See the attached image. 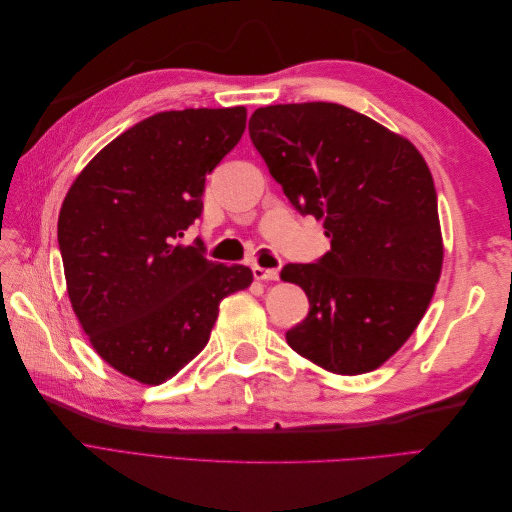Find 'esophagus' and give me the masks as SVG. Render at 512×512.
<instances>
[{"instance_id": "1", "label": "esophagus", "mask_w": 512, "mask_h": 512, "mask_svg": "<svg viewBox=\"0 0 512 512\" xmlns=\"http://www.w3.org/2000/svg\"><path fill=\"white\" fill-rule=\"evenodd\" d=\"M252 271H254V277H256V280H267V282L280 280V271H277V269H262V267L254 265V267H252Z\"/></svg>"}]
</instances>
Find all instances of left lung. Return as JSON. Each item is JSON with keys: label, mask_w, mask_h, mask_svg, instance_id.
<instances>
[{"label": "left lung", "mask_w": 512, "mask_h": 512, "mask_svg": "<svg viewBox=\"0 0 512 512\" xmlns=\"http://www.w3.org/2000/svg\"><path fill=\"white\" fill-rule=\"evenodd\" d=\"M250 138L290 205L324 222L331 250L286 265L307 318L288 346L342 376L380 367L425 316L442 271L438 196L418 149L333 102L254 111Z\"/></svg>", "instance_id": "left-lung-1"}]
</instances>
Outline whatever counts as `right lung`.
I'll return each mask as SVG.
<instances>
[{
  "label": "right lung",
  "instance_id": "1",
  "mask_svg": "<svg viewBox=\"0 0 512 512\" xmlns=\"http://www.w3.org/2000/svg\"><path fill=\"white\" fill-rule=\"evenodd\" d=\"M245 117L243 106L151 115L108 143L66 194L57 241L68 297L91 346L123 376L173 378L207 346L220 301L254 280L243 265L207 260L198 241L181 243Z\"/></svg>",
  "mask_w": 512,
  "mask_h": 512
}]
</instances>
